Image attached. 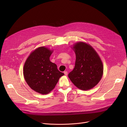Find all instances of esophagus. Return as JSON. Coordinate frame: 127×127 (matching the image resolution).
I'll return each instance as SVG.
<instances>
[{
	"instance_id": "1",
	"label": "esophagus",
	"mask_w": 127,
	"mask_h": 127,
	"mask_svg": "<svg viewBox=\"0 0 127 127\" xmlns=\"http://www.w3.org/2000/svg\"><path fill=\"white\" fill-rule=\"evenodd\" d=\"M64 74H65V75H66V76H67V74H68V72H67V71H65L64 72Z\"/></svg>"
}]
</instances>
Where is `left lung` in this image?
I'll return each mask as SVG.
<instances>
[{"instance_id": "1", "label": "left lung", "mask_w": 127, "mask_h": 127, "mask_svg": "<svg viewBox=\"0 0 127 127\" xmlns=\"http://www.w3.org/2000/svg\"><path fill=\"white\" fill-rule=\"evenodd\" d=\"M76 54L75 67L68 74L71 81L83 91L95 86L103 75V67L97 52L89 44L79 42L73 46Z\"/></svg>"}]
</instances>
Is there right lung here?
I'll return each instance as SVG.
<instances>
[{"label":"right lung","instance_id":"add662e5","mask_svg":"<svg viewBox=\"0 0 127 127\" xmlns=\"http://www.w3.org/2000/svg\"><path fill=\"white\" fill-rule=\"evenodd\" d=\"M53 51L40 47L31 53L25 63L23 74L30 88L41 94H47L58 83L64 73L60 72L49 58Z\"/></svg>","mask_w":127,"mask_h":127}]
</instances>
